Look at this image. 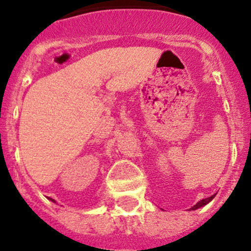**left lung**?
Segmentation results:
<instances>
[{"label":"left lung","instance_id":"left-lung-1","mask_svg":"<svg viewBox=\"0 0 251 251\" xmlns=\"http://www.w3.org/2000/svg\"><path fill=\"white\" fill-rule=\"evenodd\" d=\"M214 197H215V195H212V196H210V197H208V198H204V200H201V201H198L197 204H196V205H194L192 206L191 209L190 210H197V209H200V208H201V206H204V205H206V204L209 203V201H211L212 200H214Z\"/></svg>","mask_w":251,"mask_h":251}]
</instances>
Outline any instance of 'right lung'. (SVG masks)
I'll list each match as a JSON object with an SVG mask.
<instances>
[{
    "label": "right lung",
    "instance_id": "right-lung-1",
    "mask_svg": "<svg viewBox=\"0 0 251 251\" xmlns=\"http://www.w3.org/2000/svg\"><path fill=\"white\" fill-rule=\"evenodd\" d=\"M50 201H54V200H51V198H50Z\"/></svg>",
    "mask_w": 251,
    "mask_h": 251
}]
</instances>
